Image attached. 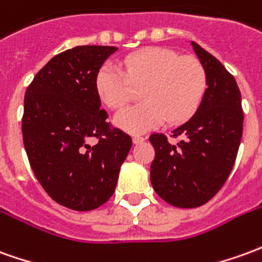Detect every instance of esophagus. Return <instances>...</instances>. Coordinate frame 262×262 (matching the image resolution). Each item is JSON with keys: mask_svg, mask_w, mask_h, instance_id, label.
<instances>
[{"mask_svg": "<svg viewBox=\"0 0 262 262\" xmlns=\"http://www.w3.org/2000/svg\"><path fill=\"white\" fill-rule=\"evenodd\" d=\"M132 140H133V143H135V144H139V143H142V142H144V137L133 136V139H132Z\"/></svg>", "mask_w": 262, "mask_h": 262, "instance_id": "1", "label": "esophagus"}]
</instances>
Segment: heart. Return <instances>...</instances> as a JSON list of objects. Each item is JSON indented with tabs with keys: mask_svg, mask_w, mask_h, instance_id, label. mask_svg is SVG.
Instances as JSON below:
<instances>
[{
	"mask_svg": "<svg viewBox=\"0 0 262 262\" xmlns=\"http://www.w3.org/2000/svg\"><path fill=\"white\" fill-rule=\"evenodd\" d=\"M143 103L129 106L115 116L118 127L143 133L167 120L179 125L200 107L207 89V75L193 56H180L162 47L137 51L120 67L105 62L95 76L99 99L111 109H120L130 100L133 88H140Z\"/></svg>",
	"mask_w": 262,
	"mask_h": 262,
	"instance_id": "b5f03b06",
	"label": "heart"
}]
</instances>
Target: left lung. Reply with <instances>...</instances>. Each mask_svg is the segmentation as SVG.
Wrapping results in <instances>:
<instances>
[{
	"label": "left lung",
	"mask_w": 262,
	"mask_h": 262,
	"mask_svg": "<svg viewBox=\"0 0 262 262\" xmlns=\"http://www.w3.org/2000/svg\"><path fill=\"white\" fill-rule=\"evenodd\" d=\"M207 75V89L197 112L173 130L171 144L162 133L150 143L156 156L150 182L157 194L174 207L193 208L211 200L233 170L243 136L244 113L234 76L217 58L191 42Z\"/></svg>",
	"instance_id": "left-lung-1"
}]
</instances>
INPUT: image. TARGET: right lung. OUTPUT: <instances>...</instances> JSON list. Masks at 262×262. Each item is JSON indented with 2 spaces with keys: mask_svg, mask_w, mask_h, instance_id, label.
I'll list each match as a JSON object with an SVG mask.
<instances>
[{
  "mask_svg": "<svg viewBox=\"0 0 262 262\" xmlns=\"http://www.w3.org/2000/svg\"><path fill=\"white\" fill-rule=\"evenodd\" d=\"M116 51L99 45L63 51L25 92L23 139L32 171L52 200L76 211L112 197L132 147L130 136L106 122L95 89L98 69Z\"/></svg>",
  "mask_w": 262,
  "mask_h": 262,
  "instance_id": "obj_1",
  "label": "right lung"
}]
</instances>
